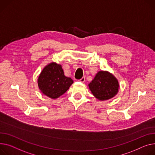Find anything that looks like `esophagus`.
Listing matches in <instances>:
<instances>
[{
	"label": "esophagus",
	"mask_w": 155,
	"mask_h": 155,
	"mask_svg": "<svg viewBox=\"0 0 155 155\" xmlns=\"http://www.w3.org/2000/svg\"><path fill=\"white\" fill-rule=\"evenodd\" d=\"M80 82H81V83H84V82H85V77H82L81 79H80L79 80H78Z\"/></svg>",
	"instance_id": "34e87169"
}]
</instances>
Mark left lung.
I'll return each mask as SVG.
<instances>
[{"mask_svg":"<svg viewBox=\"0 0 155 155\" xmlns=\"http://www.w3.org/2000/svg\"><path fill=\"white\" fill-rule=\"evenodd\" d=\"M94 96L100 101L108 100L118 92L120 85L117 78L108 71H99L88 84Z\"/></svg>","mask_w":155,"mask_h":155,"instance_id":"left-lung-1","label":"left lung"}]
</instances>
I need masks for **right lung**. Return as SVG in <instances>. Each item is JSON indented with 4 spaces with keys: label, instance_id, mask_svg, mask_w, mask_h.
<instances>
[{
    "label": "right lung",
    "instance_id": "right-lung-1",
    "mask_svg": "<svg viewBox=\"0 0 155 155\" xmlns=\"http://www.w3.org/2000/svg\"><path fill=\"white\" fill-rule=\"evenodd\" d=\"M37 83L38 88L44 95L54 100L64 94L74 81L64 75L61 65L51 62L41 71Z\"/></svg>",
    "mask_w": 155,
    "mask_h": 155
}]
</instances>
